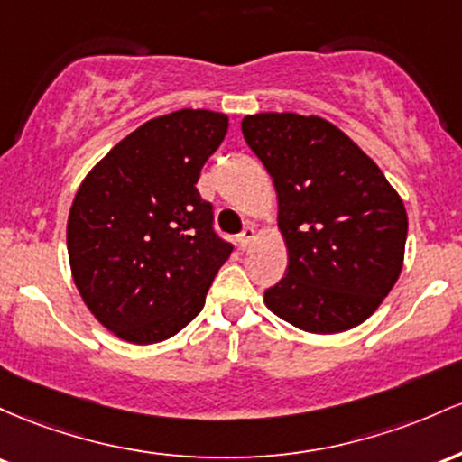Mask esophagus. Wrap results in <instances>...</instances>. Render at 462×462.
<instances>
[{
	"label": "esophagus",
	"mask_w": 462,
	"mask_h": 462,
	"mask_svg": "<svg viewBox=\"0 0 462 462\" xmlns=\"http://www.w3.org/2000/svg\"><path fill=\"white\" fill-rule=\"evenodd\" d=\"M255 237H257V231H255V226L253 225H248L245 231L240 233V245H242V248H248L253 245V242H255Z\"/></svg>",
	"instance_id": "34e87169"
}]
</instances>
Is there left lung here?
Instances as JSON below:
<instances>
[{
  "instance_id": "8db88e82",
  "label": "left lung",
  "mask_w": 462,
  "mask_h": 462,
  "mask_svg": "<svg viewBox=\"0 0 462 462\" xmlns=\"http://www.w3.org/2000/svg\"><path fill=\"white\" fill-rule=\"evenodd\" d=\"M248 148L271 174L286 277L263 292L268 310L310 334L365 323L403 266L408 216L386 176L357 143L316 116L242 119Z\"/></svg>"
}]
</instances>
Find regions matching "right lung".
Returning <instances> with one entry per match:
<instances>
[{"label": "right lung", "instance_id": "add662e5", "mask_svg": "<svg viewBox=\"0 0 462 462\" xmlns=\"http://www.w3.org/2000/svg\"><path fill=\"white\" fill-rule=\"evenodd\" d=\"M229 128L180 108L142 124L96 163L67 220L74 283L91 314L134 345L172 338L203 310L233 246L196 183Z\"/></svg>", "mask_w": 462, "mask_h": 462}]
</instances>
